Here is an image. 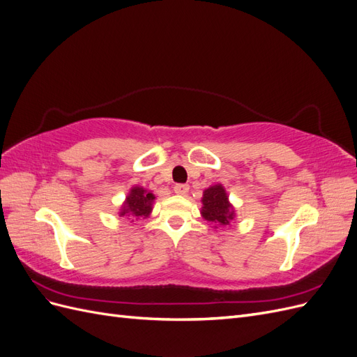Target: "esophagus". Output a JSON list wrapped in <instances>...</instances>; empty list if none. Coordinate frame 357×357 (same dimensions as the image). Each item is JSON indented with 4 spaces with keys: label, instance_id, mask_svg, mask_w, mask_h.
Masks as SVG:
<instances>
[{
    "label": "esophagus",
    "instance_id": "esophagus-1",
    "mask_svg": "<svg viewBox=\"0 0 357 357\" xmlns=\"http://www.w3.org/2000/svg\"><path fill=\"white\" fill-rule=\"evenodd\" d=\"M174 192L177 195H186L189 192V185H185V183H178V185L174 186Z\"/></svg>",
    "mask_w": 357,
    "mask_h": 357
}]
</instances>
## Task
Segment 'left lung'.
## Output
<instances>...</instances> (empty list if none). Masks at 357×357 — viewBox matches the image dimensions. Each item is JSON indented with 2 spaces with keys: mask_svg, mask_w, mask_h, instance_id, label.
Listing matches in <instances>:
<instances>
[{
  "mask_svg": "<svg viewBox=\"0 0 357 357\" xmlns=\"http://www.w3.org/2000/svg\"><path fill=\"white\" fill-rule=\"evenodd\" d=\"M202 218L214 225L229 226L235 218L234 207L228 199V193L222 185H214L204 190L202 195Z\"/></svg>",
  "mask_w": 357,
  "mask_h": 357,
  "instance_id": "8db88e82",
  "label": "left lung"
}]
</instances>
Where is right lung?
I'll return each instance as SVG.
<instances>
[{"mask_svg":"<svg viewBox=\"0 0 357 357\" xmlns=\"http://www.w3.org/2000/svg\"><path fill=\"white\" fill-rule=\"evenodd\" d=\"M153 201H155V195L152 192L146 190L142 186H134L131 190H129L119 215H121V218H123V215L147 218V215L152 213Z\"/></svg>","mask_w":357,"mask_h":357,"instance_id":"obj_1","label":"right lung"}]
</instances>
